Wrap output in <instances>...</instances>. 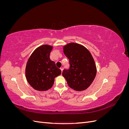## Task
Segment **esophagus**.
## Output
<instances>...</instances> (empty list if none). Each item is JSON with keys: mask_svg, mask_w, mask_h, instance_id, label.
<instances>
[{"mask_svg": "<svg viewBox=\"0 0 129 129\" xmlns=\"http://www.w3.org/2000/svg\"><path fill=\"white\" fill-rule=\"evenodd\" d=\"M60 69H61V72H62V71H63V67L62 66V67H61V68H60Z\"/></svg>", "mask_w": 129, "mask_h": 129, "instance_id": "esophagus-1", "label": "esophagus"}]
</instances>
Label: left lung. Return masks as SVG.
<instances>
[{"instance_id": "8db88e82", "label": "left lung", "mask_w": 129, "mask_h": 129, "mask_svg": "<svg viewBox=\"0 0 129 129\" xmlns=\"http://www.w3.org/2000/svg\"><path fill=\"white\" fill-rule=\"evenodd\" d=\"M63 52L69 60L70 67L63 70L62 75L69 87L76 91L87 89L95 79L97 72L91 53L83 46L74 42L64 46Z\"/></svg>"}]
</instances>
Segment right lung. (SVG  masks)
<instances>
[{
  "label": "right lung",
  "instance_id": "obj_1",
  "mask_svg": "<svg viewBox=\"0 0 129 129\" xmlns=\"http://www.w3.org/2000/svg\"><path fill=\"white\" fill-rule=\"evenodd\" d=\"M53 47L47 45L39 47L31 54L27 62L25 74L27 82L34 89L46 91L51 88L54 79L61 71L50 59Z\"/></svg>",
  "mask_w": 129,
  "mask_h": 129
}]
</instances>
